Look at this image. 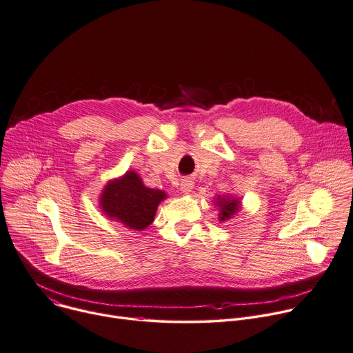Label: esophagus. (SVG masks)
<instances>
[{
    "label": "esophagus",
    "instance_id": "obj_1",
    "mask_svg": "<svg viewBox=\"0 0 353 353\" xmlns=\"http://www.w3.org/2000/svg\"><path fill=\"white\" fill-rule=\"evenodd\" d=\"M192 188H194V183H192L191 180H188V179L183 180L181 184H180V190H181V192H184V194H190V192L192 191Z\"/></svg>",
    "mask_w": 353,
    "mask_h": 353
}]
</instances>
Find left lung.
<instances>
[{
    "instance_id": "1",
    "label": "left lung",
    "mask_w": 353,
    "mask_h": 353,
    "mask_svg": "<svg viewBox=\"0 0 353 353\" xmlns=\"http://www.w3.org/2000/svg\"><path fill=\"white\" fill-rule=\"evenodd\" d=\"M217 205L220 206V220H225V219H230L234 213H236L239 210V201L237 199H232L230 196L227 198H221L219 196L217 199Z\"/></svg>"
}]
</instances>
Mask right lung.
<instances>
[{"label": "right lung", "instance_id": "1", "mask_svg": "<svg viewBox=\"0 0 353 353\" xmlns=\"http://www.w3.org/2000/svg\"><path fill=\"white\" fill-rule=\"evenodd\" d=\"M166 194L147 188L137 173L128 172L121 180L110 181L102 195L101 208L106 216L119 220L133 230L147 228Z\"/></svg>", "mask_w": 353, "mask_h": 353}]
</instances>
